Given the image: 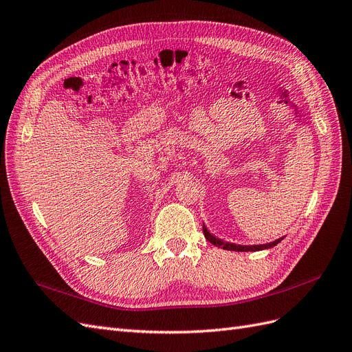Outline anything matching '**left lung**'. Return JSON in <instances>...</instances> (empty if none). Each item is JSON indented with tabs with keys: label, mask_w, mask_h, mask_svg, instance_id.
<instances>
[{
	"label": "left lung",
	"mask_w": 352,
	"mask_h": 352,
	"mask_svg": "<svg viewBox=\"0 0 352 352\" xmlns=\"http://www.w3.org/2000/svg\"><path fill=\"white\" fill-rule=\"evenodd\" d=\"M202 230H204V236L208 242H211L212 245H216V247H221L223 250H229V251H260V250H267V248H272L274 247V245H278L283 238L274 241V242H270V243H264V245H236V243H230V242H225L221 241L216 236H212L211 233L207 230V228L202 225Z\"/></svg>",
	"instance_id": "obj_1"
}]
</instances>
